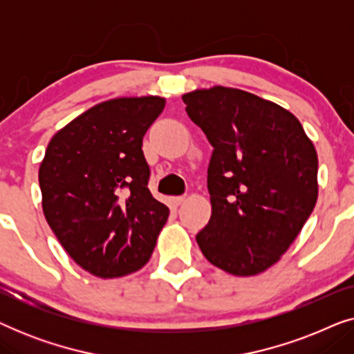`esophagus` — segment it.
I'll return each instance as SVG.
<instances>
[{"instance_id": "1", "label": "esophagus", "mask_w": 354, "mask_h": 354, "mask_svg": "<svg viewBox=\"0 0 354 354\" xmlns=\"http://www.w3.org/2000/svg\"><path fill=\"white\" fill-rule=\"evenodd\" d=\"M185 200H187L185 196H174V198H172V203H174V205H176V206H178V205H182V203L185 201Z\"/></svg>"}]
</instances>
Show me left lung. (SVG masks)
<instances>
[{"label": "left lung", "mask_w": 354, "mask_h": 354, "mask_svg": "<svg viewBox=\"0 0 354 354\" xmlns=\"http://www.w3.org/2000/svg\"><path fill=\"white\" fill-rule=\"evenodd\" d=\"M182 100L214 147L207 167L212 212L198 246L232 275L264 272L316 206V148L290 111L250 91L216 85Z\"/></svg>", "instance_id": "obj_1"}]
</instances>
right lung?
I'll return each mask as SVG.
<instances>
[{"label": "right lung", "instance_id": "1", "mask_svg": "<svg viewBox=\"0 0 354 354\" xmlns=\"http://www.w3.org/2000/svg\"><path fill=\"white\" fill-rule=\"evenodd\" d=\"M161 96L95 104L53 135L38 169L48 225L74 263L101 279L142 269L169 217L148 190L143 135Z\"/></svg>", "mask_w": 354, "mask_h": 354}]
</instances>
